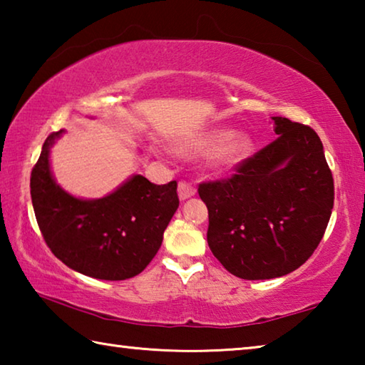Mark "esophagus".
<instances>
[{
    "mask_svg": "<svg viewBox=\"0 0 365 365\" xmlns=\"http://www.w3.org/2000/svg\"><path fill=\"white\" fill-rule=\"evenodd\" d=\"M195 193H196V188L191 183L185 182V180L178 183V197H180L182 201L188 200V197H191Z\"/></svg>",
    "mask_w": 365,
    "mask_h": 365,
    "instance_id": "1",
    "label": "esophagus"
}]
</instances>
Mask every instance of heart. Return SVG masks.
Returning <instances> with one entry per match:
<instances>
[{
	"instance_id": "obj_1",
	"label": "heart",
	"mask_w": 365,
	"mask_h": 365,
	"mask_svg": "<svg viewBox=\"0 0 365 365\" xmlns=\"http://www.w3.org/2000/svg\"><path fill=\"white\" fill-rule=\"evenodd\" d=\"M252 141L245 133H233L228 128H212L195 137L178 141L175 151L183 156H200L211 153L209 168L214 170H227L250 156Z\"/></svg>"
}]
</instances>
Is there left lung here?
Segmentation results:
<instances>
[{"instance_id": "left-lung-1", "label": "left lung", "mask_w": 365, "mask_h": 365, "mask_svg": "<svg viewBox=\"0 0 365 365\" xmlns=\"http://www.w3.org/2000/svg\"><path fill=\"white\" fill-rule=\"evenodd\" d=\"M279 135L235 165V174L201 182L209 212L207 245L230 274L267 280L301 267L329 225L335 187L319 135L272 117Z\"/></svg>"}]
</instances>
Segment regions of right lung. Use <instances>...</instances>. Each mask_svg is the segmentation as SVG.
Masks as SVG:
<instances>
[{"label":"right lung","instance_id":"add662e5","mask_svg":"<svg viewBox=\"0 0 365 365\" xmlns=\"http://www.w3.org/2000/svg\"><path fill=\"white\" fill-rule=\"evenodd\" d=\"M49 135L30 175V195L48 248L67 267L100 280H125L156 256L178 207L177 182L154 185L133 175L101 200H78L56 185L49 170Z\"/></svg>","mask_w":365,"mask_h":365}]
</instances>
